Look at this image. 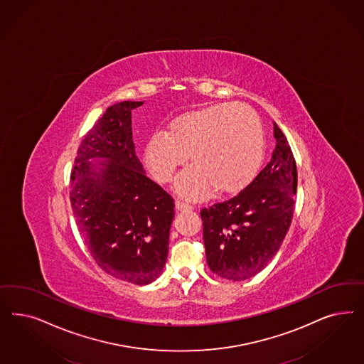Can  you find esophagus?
<instances>
[{
  "instance_id": "obj_1",
  "label": "esophagus",
  "mask_w": 364,
  "mask_h": 364,
  "mask_svg": "<svg viewBox=\"0 0 364 364\" xmlns=\"http://www.w3.org/2000/svg\"><path fill=\"white\" fill-rule=\"evenodd\" d=\"M176 208L178 210L181 211L191 210V209H193V206H191L190 203L182 200H176Z\"/></svg>"
}]
</instances>
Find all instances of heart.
Listing matches in <instances>:
<instances>
[{"mask_svg":"<svg viewBox=\"0 0 364 364\" xmlns=\"http://www.w3.org/2000/svg\"><path fill=\"white\" fill-rule=\"evenodd\" d=\"M188 155L193 167L179 178L181 194L198 198L214 188L235 194L253 181L264 155V129L245 105L200 107L173 119L146 146L144 162L161 183L170 182Z\"/></svg>","mask_w":364,"mask_h":364,"instance_id":"obj_1","label":"heart"}]
</instances>
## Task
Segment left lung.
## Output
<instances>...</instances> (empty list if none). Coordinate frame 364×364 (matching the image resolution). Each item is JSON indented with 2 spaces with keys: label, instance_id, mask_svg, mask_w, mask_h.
Instances as JSON below:
<instances>
[{
  "label": "left lung",
  "instance_id": "left-lung-1",
  "mask_svg": "<svg viewBox=\"0 0 364 364\" xmlns=\"http://www.w3.org/2000/svg\"><path fill=\"white\" fill-rule=\"evenodd\" d=\"M273 124L277 143L269 164L237 196L200 210L208 265L226 280H247L264 269L294 217L296 161L288 139Z\"/></svg>",
  "mask_w": 364,
  "mask_h": 364
}]
</instances>
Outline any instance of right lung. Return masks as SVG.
<instances>
[{
	"label": "right lung",
	"mask_w": 364,
	"mask_h": 364,
	"mask_svg": "<svg viewBox=\"0 0 364 364\" xmlns=\"http://www.w3.org/2000/svg\"><path fill=\"white\" fill-rule=\"evenodd\" d=\"M108 107L82 139L70 173L73 217L95 262L122 282L146 285L161 276L168 253L174 200L143 170L135 154L131 109ZM91 157H105L95 172Z\"/></svg>",
	"instance_id": "add662e5"
}]
</instances>
